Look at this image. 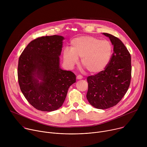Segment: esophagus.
<instances>
[{
	"mask_svg": "<svg viewBox=\"0 0 147 147\" xmlns=\"http://www.w3.org/2000/svg\"><path fill=\"white\" fill-rule=\"evenodd\" d=\"M83 78V77L82 76H81V75H78L77 76V80H81V79H82Z\"/></svg>",
	"mask_w": 147,
	"mask_h": 147,
	"instance_id": "34e87169",
	"label": "esophagus"
}]
</instances>
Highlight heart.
<instances>
[{"mask_svg":"<svg viewBox=\"0 0 147 147\" xmlns=\"http://www.w3.org/2000/svg\"><path fill=\"white\" fill-rule=\"evenodd\" d=\"M70 49L63 51L65 63L73 67L81 59V65L88 71L97 73L108 66L113 53V46L108 40H100L91 36H81L74 38L70 42Z\"/></svg>","mask_w":147,"mask_h":147,"instance_id":"heart-1","label":"heart"}]
</instances>
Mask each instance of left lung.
<instances>
[{"instance_id": "obj_1", "label": "left lung", "mask_w": 147, "mask_h": 147, "mask_svg": "<svg viewBox=\"0 0 147 147\" xmlns=\"http://www.w3.org/2000/svg\"><path fill=\"white\" fill-rule=\"evenodd\" d=\"M113 45L108 66L99 73L87 77V98L95 108L106 109L117 105L127 92L131 77V55L118 38L103 33Z\"/></svg>"}]
</instances>
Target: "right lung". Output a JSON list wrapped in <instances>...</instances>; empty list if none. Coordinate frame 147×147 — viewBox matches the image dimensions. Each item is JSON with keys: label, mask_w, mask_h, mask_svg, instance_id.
<instances>
[{"label": "right lung", "mask_w": 147, "mask_h": 147, "mask_svg": "<svg viewBox=\"0 0 147 147\" xmlns=\"http://www.w3.org/2000/svg\"><path fill=\"white\" fill-rule=\"evenodd\" d=\"M64 37L41 36L33 40L21 54L18 80L21 91L35 109L51 112L60 108L76 75L59 66Z\"/></svg>", "instance_id": "add662e5"}]
</instances>
